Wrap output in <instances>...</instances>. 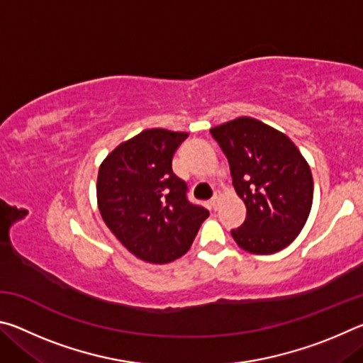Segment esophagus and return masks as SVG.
I'll return each instance as SVG.
<instances>
[{"label": "esophagus", "instance_id": "obj_1", "mask_svg": "<svg viewBox=\"0 0 363 363\" xmlns=\"http://www.w3.org/2000/svg\"><path fill=\"white\" fill-rule=\"evenodd\" d=\"M219 199H220V196L216 194V195H214L213 199L210 200V208H211L213 211H216V210H218V206H219Z\"/></svg>", "mask_w": 363, "mask_h": 363}]
</instances>
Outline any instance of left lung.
Listing matches in <instances>:
<instances>
[{
	"instance_id": "1",
	"label": "left lung",
	"mask_w": 363,
	"mask_h": 363,
	"mask_svg": "<svg viewBox=\"0 0 363 363\" xmlns=\"http://www.w3.org/2000/svg\"><path fill=\"white\" fill-rule=\"evenodd\" d=\"M229 160L232 184L247 206L245 223L230 233L253 255H272L299 235L312 208L314 181L293 140L251 116L210 130Z\"/></svg>"
}]
</instances>
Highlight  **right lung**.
<instances>
[{
	"label": "right lung",
	"mask_w": 363,
	"mask_h": 363,
	"mask_svg": "<svg viewBox=\"0 0 363 363\" xmlns=\"http://www.w3.org/2000/svg\"><path fill=\"white\" fill-rule=\"evenodd\" d=\"M187 136L163 128L144 130L101 163L96 190L104 223L145 262L167 264L186 255L210 216L190 203L186 182L173 173V155Z\"/></svg>",
	"instance_id": "right-lung-1"
}]
</instances>
